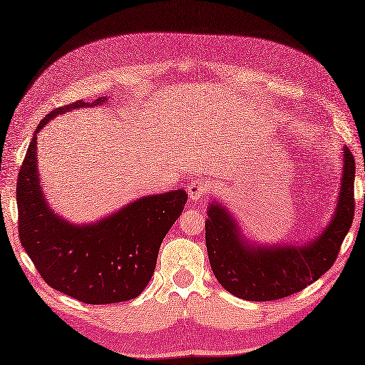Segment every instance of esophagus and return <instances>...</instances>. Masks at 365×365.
<instances>
[{
	"mask_svg": "<svg viewBox=\"0 0 365 365\" xmlns=\"http://www.w3.org/2000/svg\"><path fill=\"white\" fill-rule=\"evenodd\" d=\"M207 192V185L202 182H192L188 187V197L191 202H196V200H200L204 197Z\"/></svg>",
	"mask_w": 365,
	"mask_h": 365,
	"instance_id": "34e87169",
	"label": "esophagus"
}]
</instances>
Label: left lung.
Segmentation results:
<instances>
[{"label": "left lung", "mask_w": 365, "mask_h": 365, "mask_svg": "<svg viewBox=\"0 0 365 365\" xmlns=\"http://www.w3.org/2000/svg\"><path fill=\"white\" fill-rule=\"evenodd\" d=\"M337 204L319 235L301 243L259 245L242 232L227 205L212 199L207 207L205 243L215 277L229 293L246 301L290 297L332 267L354 216L353 153L344 147Z\"/></svg>", "instance_id": "1"}]
</instances>
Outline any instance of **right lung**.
I'll return each mask as SVG.
<instances>
[{
	"label": "right lung",
	"instance_id": "obj_1",
	"mask_svg": "<svg viewBox=\"0 0 365 365\" xmlns=\"http://www.w3.org/2000/svg\"><path fill=\"white\" fill-rule=\"evenodd\" d=\"M110 98L80 100L41 120L17 182L21 246L51 289L86 304H113L141 294L152 279L163 238L188 199L185 190L147 195L88 224L71 222L53 210L38 174L37 133L59 114L102 106Z\"/></svg>",
	"mask_w": 365,
	"mask_h": 365
}]
</instances>
